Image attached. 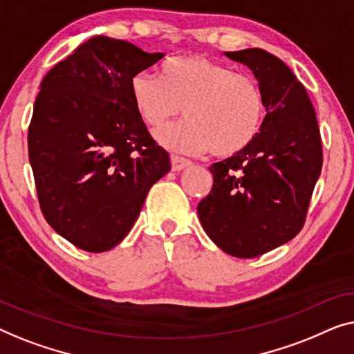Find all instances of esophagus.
<instances>
[{
    "mask_svg": "<svg viewBox=\"0 0 354 354\" xmlns=\"http://www.w3.org/2000/svg\"><path fill=\"white\" fill-rule=\"evenodd\" d=\"M189 165H191V160H187V158L179 157V156H171L173 171H181V170H184V168H187Z\"/></svg>",
    "mask_w": 354,
    "mask_h": 354,
    "instance_id": "esophagus-1",
    "label": "esophagus"
}]
</instances>
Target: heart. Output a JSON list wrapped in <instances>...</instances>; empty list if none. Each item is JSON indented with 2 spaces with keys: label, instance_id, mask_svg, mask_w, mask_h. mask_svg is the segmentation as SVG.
<instances>
[{
  "label": "heart",
  "instance_id": "obj_1",
  "mask_svg": "<svg viewBox=\"0 0 354 354\" xmlns=\"http://www.w3.org/2000/svg\"><path fill=\"white\" fill-rule=\"evenodd\" d=\"M138 115L152 128L163 127L184 107L187 120L157 131L158 142L179 152L215 157L237 156L260 134L266 99L255 78L202 54L168 59L160 77L138 72L129 82Z\"/></svg>",
  "mask_w": 354,
  "mask_h": 354
}]
</instances>
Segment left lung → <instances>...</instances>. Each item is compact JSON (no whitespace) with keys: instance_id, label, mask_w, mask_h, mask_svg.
Here are the masks:
<instances>
[{"instance_id":"obj_1","label":"left lung","mask_w":354,"mask_h":354,"mask_svg":"<svg viewBox=\"0 0 354 354\" xmlns=\"http://www.w3.org/2000/svg\"><path fill=\"white\" fill-rule=\"evenodd\" d=\"M253 72L266 99L258 138L213 163V187L197 205L208 237L223 252L255 258L297 236L322 168V142L306 89L265 49L225 53Z\"/></svg>"}]
</instances>
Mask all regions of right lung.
Wrapping results in <instances>:
<instances>
[{
  "label": "right lung",
  "instance_id": "right-lung-1",
  "mask_svg": "<svg viewBox=\"0 0 354 354\" xmlns=\"http://www.w3.org/2000/svg\"><path fill=\"white\" fill-rule=\"evenodd\" d=\"M162 53L93 37L39 84L28 127V158L39 208L82 250H111L138 220L170 156L134 109L129 82Z\"/></svg>",
  "mask_w": 354,
  "mask_h": 354
}]
</instances>
